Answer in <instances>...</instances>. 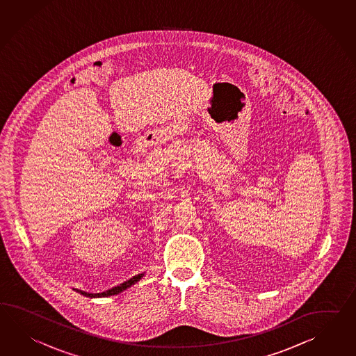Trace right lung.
Here are the masks:
<instances>
[{"label":"right lung","mask_w":356,"mask_h":356,"mask_svg":"<svg viewBox=\"0 0 356 356\" xmlns=\"http://www.w3.org/2000/svg\"><path fill=\"white\" fill-rule=\"evenodd\" d=\"M145 275V273H141V274H138V275H135V277H131L129 280H126V282H123L122 284L120 286H113V288H111V289H108V291H104V292H102V293H90V292H85V291H81V289H74L76 292H79V295L85 296V297H88V298H102V297H111V296L118 295V293H121L123 291H126L127 288H130L131 286H134L135 283H138L141 277Z\"/></svg>","instance_id":"right-lung-1"}]
</instances>
